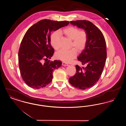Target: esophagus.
I'll list each match as a JSON object with an SVG mask.
<instances>
[{"mask_svg": "<svg viewBox=\"0 0 126 126\" xmlns=\"http://www.w3.org/2000/svg\"><path fill=\"white\" fill-rule=\"evenodd\" d=\"M62 66H67L68 65V64H67L65 62H62Z\"/></svg>", "mask_w": 126, "mask_h": 126, "instance_id": "obj_1", "label": "esophagus"}]
</instances>
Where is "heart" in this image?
<instances>
[{
    "instance_id": "obj_1",
    "label": "heart",
    "mask_w": 126,
    "mask_h": 126,
    "mask_svg": "<svg viewBox=\"0 0 126 126\" xmlns=\"http://www.w3.org/2000/svg\"><path fill=\"white\" fill-rule=\"evenodd\" d=\"M60 33H63L70 40H71V47L75 48L61 49L56 52L55 57L56 59L68 62L75 58L77 55V51H81L85 48L88 39L86 32L83 30L80 31L78 28L70 26L59 31ZM60 36L58 32H54L50 37V43L55 49L57 50L59 48Z\"/></svg>"
}]
</instances>
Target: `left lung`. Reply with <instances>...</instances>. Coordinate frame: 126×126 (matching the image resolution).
<instances>
[{"label":"left lung","mask_w":126,"mask_h":126,"mask_svg":"<svg viewBox=\"0 0 126 126\" xmlns=\"http://www.w3.org/2000/svg\"><path fill=\"white\" fill-rule=\"evenodd\" d=\"M70 23L84 29L88 36L85 48L78 58L85 67L76 65L77 73L69 78L73 86L85 90L94 86L101 76L107 58L106 42L101 30L90 21L77 20Z\"/></svg>","instance_id":"1"}]
</instances>
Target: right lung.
Wrapping results in <instances>:
<instances>
[{"instance_id":"1","label":"right lung","mask_w":126,"mask_h":126,"mask_svg":"<svg viewBox=\"0 0 126 126\" xmlns=\"http://www.w3.org/2000/svg\"><path fill=\"white\" fill-rule=\"evenodd\" d=\"M69 24L67 21L43 19L26 32L19 49L18 62L22 78L28 86L40 89L51 82L53 71L61 66V61L48 60L42 63V60L50 59L54 54L51 32Z\"/></svg>"}]
</instances>
